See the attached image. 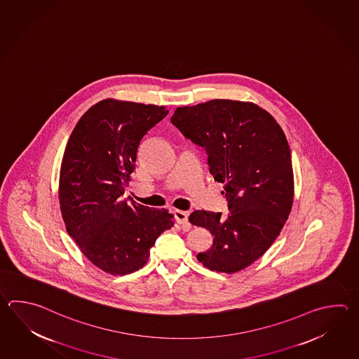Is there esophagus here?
I'll use <instances>...</instances> for the list:
<instances>
[{
	"label": "esophagus",
	"instance_id": "34e87169",
	"mask_svg": "<svg viewBox=\"0 0 359 359\" xmlns=\"http://www.w3.org/2000/svg\"><path fill=\"white\" fill-rule=\"evenodd\" d=\"M174 216H175L176 222L183 225V226H189V222H188V216L189 213L185 212V211H180V210H175L174 211Z\"/></svg>",
	"mask_w": 359,
	"mask_h": 359
}]
</instances>
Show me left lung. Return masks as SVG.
Here are the masks:
<instances>
[{"instance_id": "8db88e82", "label": "left lung", "mask_w": 359, "mask_h": 359, "mask_svg": "<svg viewBox=\"0 0 359 359\" xmlns=\"http://www.w3.org/2000/svg\"><path fill=\"white\" fill-rule=\"evenodd\" d=\"M171 123L208 154L213 179L225 185L230 213L194 211L189 221L210 230L212 247L198 253L210 270L234 273L270 248L294 199L290 148L278 121L256 103L212 100L177 107Z\"/></svg>"}]
</instances>
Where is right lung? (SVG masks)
<instances>
[{
	"label": "right lung",
	"instance_id": "add662e5",
	"mask_svg": "<svg viewBox=\"0 0 359 359\" xmlns=\"http://www.w3.org/2000/svg\"><path fill=\"white\" fill-rule=\"evenodd\" d=\"M168 114L165 106L107 98L79 118L67 140L59 183L66 230L110 275L142 269L156 239L174 225L168 210L123 199L140 140Z\"/></svg>",
	"mask_w": 359,
	"mask_h": 359
}]
</instances>
